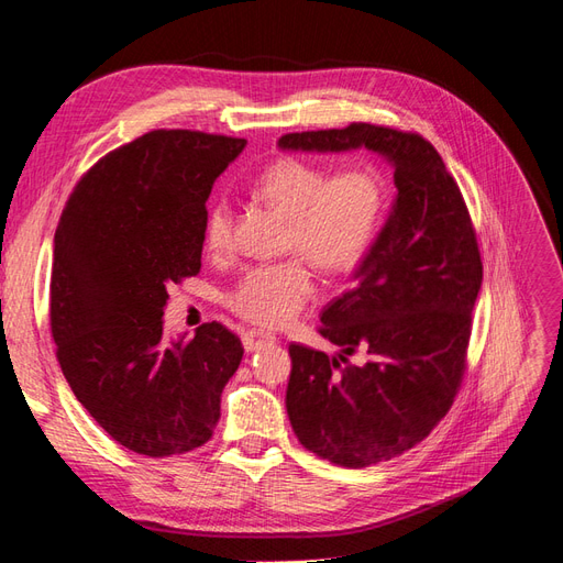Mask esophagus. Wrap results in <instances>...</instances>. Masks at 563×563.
Listing matches in <instances>:
<instances>
[{
	"instance_id": "obj_1",
	"label": "esophagus",
	"mask_w": 563,
	"mask_h": 563,
	"mask_svg": "<svg viewBox=\"0 0 563 563\" xmlns=\"http://www.w3.org/2000/svg\"><path fill=\"white\" fill-rule=\"evenodd\" d=\"M273 342H276V335L264 333V330H247V333L242 335V344H244V350H247V352H256V350H262V347H266V344H273Z\"/></svg>"
}]
</instances>
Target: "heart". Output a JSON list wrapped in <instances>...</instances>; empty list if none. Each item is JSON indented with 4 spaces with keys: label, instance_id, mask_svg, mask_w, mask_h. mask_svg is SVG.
<instances>
[{
    "label": "heart",
    "instance_id": "1",
    "mask_svg": "<svg viewBox=\"0 0 563 563\" xmlns=\"http://www.w3.org/2000/svg\"><path fill=\"white\" fill-rule=\"evenodd\" d=\"M266 205L287 219L285 250L307 256L325 276H347L366 262L387 213V180L371 164L340 170L285 156L268 164L254 180ZM235 213L219 195L205 213V244L211 254L233 247ZM316 280L309 266L292 256L258 264L242 273L225 297L240 319L262 328L290 323L313 297Z\"/></svg>",
    "mask_w": 563,
    "mask_h": 563
}]
</instances>
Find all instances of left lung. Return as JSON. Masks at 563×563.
<instances>
[{"mask_svg": "<svg viewBox=\"0 0 563 563\" xmlns=\"http://www.w3.org/2000/svg\"><path fill=\"white\" fill-rule=\"evenodd\" d=\"M278 144L368 147L395 166L390 219L352 290L321 313L319 333L340 354L292 342L285 395L295 435L309 452L344 468L373 466L426 440L454 405L483 283L475 228L452 173L419 133L350 123L287 133Z\"/></svg>", "mask_w": 563, "mask_h": 563, "instance_id": "1", "label": "left lung"}]
</instances>
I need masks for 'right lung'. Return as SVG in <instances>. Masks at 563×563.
<instances>
[{"label": "right lung", "instance_id": "obj_1", "mask_svg": "<svg viewBox=\"0 0 563 563\" xmlns=\"http://www.w3.org/2000/svg\"><path fill=\"white\" fill-rule=\"evenodd\" d=\"M242 137L152 131L85 173L54 235L49 325L70 390L125 450L201 446L242 362L221 323L164 340L168 287L201 268L207 199Z\"/></svg>", "mask_w": 563, "mask_h": 563}]
</instances>
